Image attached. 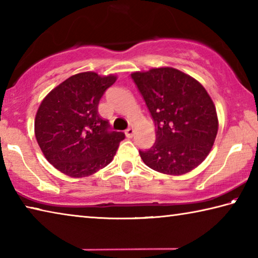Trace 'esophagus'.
Here are the masks:
<instances>
[{
  "instance_id": "obj_1",
  "label": "esophagus",
  "mask_w": 258,
  "mask_h": 258,
  "mask_svg": "<svg viewBox=\"0 0 258 258\" xmlns=\"http://www.w3.org/2000/svg\"><path fill=\"white\" fill-rule=\"evenodd\" d=\"M125 135H126V137H127L128 139L133 138V135H134V130H133L132 127H128L127 130L125 131Z\"/></svg>"
}]
</instances>
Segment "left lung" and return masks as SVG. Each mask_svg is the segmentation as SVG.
I'll return each mask as SVG.
<instances>
[{"instance_id": "8db88e82", "label": "left lung", "mask_w": 258, "mask_h": 258, "mask_svg": "<svg viewBox=\"0 0 258 258\" xmlns=\"http://www.w3.org/2000/svg\"><path fill=\"white\" fill-rule=\"evenodd\" d=\"M155 120L156 141L140 150L148 167L167 175L195 169L212 150L218 131L216 108L200 83L172 67L131 74Z\"/></svg>"}]
</instances>
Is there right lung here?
I'll list each match as a JSON object with an SVG mask.
<instances>
[{
	"label": "right lung",
	"instance_id": "add662e5",
	"mask_svg": "<svg viewBox=\"0 0 258 258\" xmlns=\"http://www.w3.org/2000/svg\"><path fill=\"white\" fill-rule=\"evenodd\" d=\"M116 80L115 75L80 73L43 99L35 117V137L47 161L61 173L85 177L113 159L125 134L109 130L98 106Z\"/></svg>",
	"mask_w": 258,
	"mask_h": 258
}]
</instances>
